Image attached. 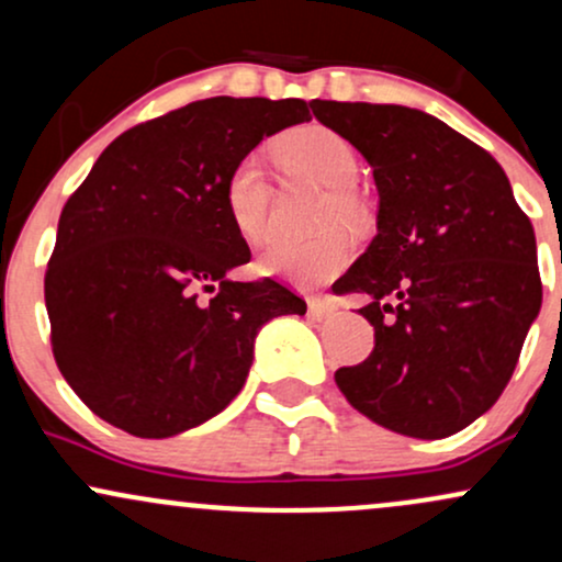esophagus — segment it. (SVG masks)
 I'll use <instances>...</instances> for the list:
<instances>
[{
	"label": "esophagus",
	"mask_w": 562,
	"mask_h": 562,
	"mask_svg": "<svg viewBox=\"0 0 562 562\" xmlns=\"http://www.w3.org/2000/svg\"><path fill=\"white\" fill-rule=\"evenodd\" d=\"M306 306H308V317H312V319H325L327 314L333 312L330 301L317 299V295H312V299H306Z\"/></svg>",
	"instance_id": "esophagus-1"
}]
</instances>
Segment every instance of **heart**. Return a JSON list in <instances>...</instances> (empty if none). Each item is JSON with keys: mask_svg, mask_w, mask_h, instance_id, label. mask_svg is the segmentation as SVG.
Listing matches in <instances>:
<instances>
[{"mask_svg": "<svg viewBox=\"0 0 562 562\" xmlns=\"http://www.w3.org/2000/svg\"><path fill=\"white\" fill-rule=\"evenodd\" d=\"M277 153L290 171L327 187L319 224L364 222V209L353 192L359 156L346 137L327 126L308 124L288 132L277 142ZM224 209L243 240L263 243L272 235V184L259 156H243L232 166L224 182ZM351 256L353 243L348 232L327 227L312 237H280L269 243L259 256V269L288 285L319 288L344 272Z\"/></svg>", "mask_w": 562, "mask_h": 562, "instance_id": "b5f03b06", "label": "heart"}]
</instances>
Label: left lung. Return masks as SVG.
Returning <instances> with one entry per match:
<instances>
[{
	"label": "left lung",
	"instance_id": "1",
	"mask_svg": "<svg viewBox=\"0 0 562 562\" xmlns=\"http://www.w3.org/2000/svg\"><path fill=\"white\" fill-rule=\"evenodd\" d=\"M372 166L378 235L335 282L364 293L375 348L335 383L393 434L443 438L494 406L539 317L537 237L502 166L434 115L314 100Z\"/></svg>",
	"mask_w": 562,
	"mask_h": 562
}]
</instances>
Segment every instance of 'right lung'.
<instances>
[{"label":"right lung","instance_id":"add662e5","mask_svg":"<svg viewBox=\"0 0 562 562\" xmlns=\"http://www.w3.org/2000/svg\"><path fill=\"white\" fill-rule=\"evenodd\" d=\"M312 121L303 100L211 97L121 134L57 224L47 277L53 351L97 417L139 438L211 420L240 393L256 335L306 303L235 282L248 245L224 209L232 166Z\"/></svg>","mask_w":562,"mask_h":562}]
</instances>
